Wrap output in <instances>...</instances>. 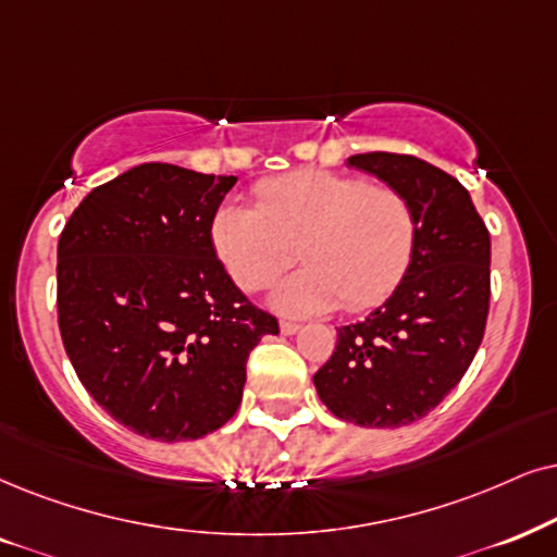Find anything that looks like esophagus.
<instances>
[{
    "instance_id": "obj_1",
    "label": "esophagus",
    "mask_w": 557,
    "mask_h": 557,
    "mask_svg": "<svg viewBox=\"0 0 557 557\" xmlns=\"http://www.w3.org/2000/svg\"><path fill=\"white\" fill-rule=\"evenodd\" d=\"M280 331H283L285 336L298 334V331H300V323H295V321H280Z\"/></svg>"
}]
</instances>
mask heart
I'll return each mask as SVG.
<instances>
[{
    "instance_id": "1",
    "label": "heart",
    "mask_w": 557,
    "mask_h": 557,
    "mask_svg": "<svg viewBox=\"0 0 557 557\" xmlns=\"http://www.w3.org/2000/svg\"><path fill=\"white\" fill-rule=\"evenodd\" d=\"M213 249L242 290H262L295 262L272 302L285 313H319L342 300L362 311L396 290L417 249V215L398 189L336 172H293L257 187V208H218Z\"/></svg>"
}]
</instances>
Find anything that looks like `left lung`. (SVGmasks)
<instances>
[{
  "label": "left lung",
  "instance_id": "8db88e82",
  "mask_svg": "<svg viewBox=\"0 0 557 557\" xmlns=\"http://www.w3.org/2000/svg\"><path fill=\"white\" fill-rule=\"evenodd\" d=\"M347 164L406 195L417 215V249L391 298L339 329L313 383L336 419L396 429L440 406L481 347L491 236L468 189L429 161L372 151Z\"/></svg>",
  "mask_w": 557,
  "mask_h": 557
}]
</instances>
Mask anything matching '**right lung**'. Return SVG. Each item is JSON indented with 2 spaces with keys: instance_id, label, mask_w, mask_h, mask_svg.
Masks as SVG:
<instances>
[{
  "instance_id": "obj_1",
  "label": "right lung",
  "mask_w": 557,
  "mask_h": 557,
  "mask_svg": "<svg viewBox=\"0 0 557 557\" xmlns=\"http://www.w3.org/2000/svg\"><path fill=\"white\" fill-rule=\"evenodd\" d=\"M236 177L133 166L59 238V329L89 396L146 440H200L234 417L246 360L277 319L238 290L210 226Z\"/></svg>"
}]
</instances>
